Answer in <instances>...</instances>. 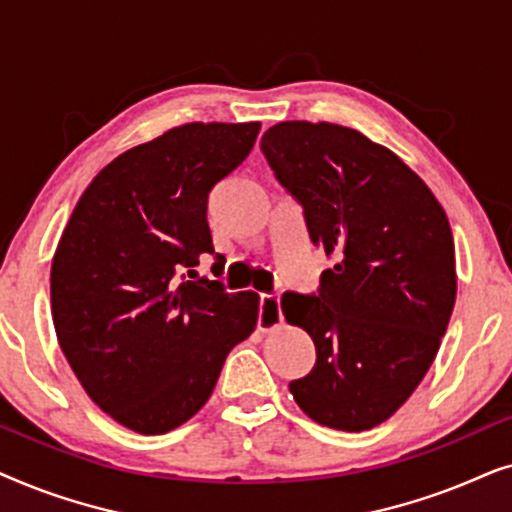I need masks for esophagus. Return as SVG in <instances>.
<instances>
[{
	"mask_svg": "<svg viewBox=\"0 0 512 512\" xmlns=\"http://www.w3.org/2000/svg\"><path fill=\"white\" fill-rule=\"evenodd\" d=\"M282 298L279 293H263L261 305H258V328L261 331H272L282 324Z\"/></svg>",
	"mask_w": 512,
	"mask_h": 512,
	"instance_id": "obj_1",
	"label": "esophagus"
}]
</instances>
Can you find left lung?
Listing matches in <instances>:
<instances>
[{"label": "left lung", "mask_w": 512, "mask_h": 512, "mask_svg": "<svg viewBox=\"0 0 512 512\" xmlns=\"http://www.w3.org/2000/svg\"><path fill=\"white\" fill-rule=\"evenodd\" d=\"M261 151L314 247L335 256L317 293L282 296L286 321L317 347L291 394L314 422L373 429L417 389L450 324V221L424 181L359 130L286 121L265 130Z\"/></svg>", "instance_id": "left-lung-1"}]
</instances>
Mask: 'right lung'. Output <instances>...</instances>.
<instances>
[{
	"mask_svg": "<svg viewBox=\"0 0 512 512\" xmlns=\"http://www.w3.org/2000/svg\"><path fill=\"white\" fill-rule=\"evenodd\" d=\"M261 123H188L125 151L76 202L51 268L58 342L93 403L156 436L191 419L249 338L258 293H228L207 198ZM215 256L216 280L198 278Z\"/></svg>",
	"mask_w": 512,
	"mask_h": 512,
	"instance_id": "1",
	"label": "right lung"
}]
</instances>
